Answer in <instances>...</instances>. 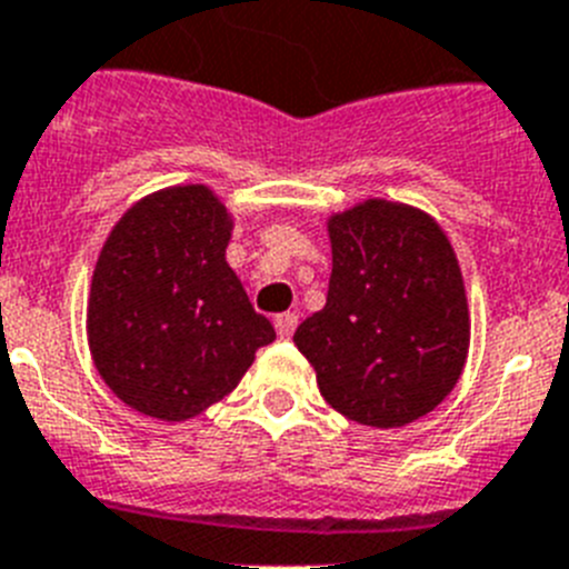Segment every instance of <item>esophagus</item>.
Returning a JSON list of instances; mask_svg holds the SVG:
<instances>
[{"instance_id":"1","label":"esophagus","mask_w":569,"mask_h":569,"mask_svg":"<svg viewBox=\"0 0 569 569\" xmlns=\"http://www.w3.org/2000/svg\"><path fill=\"white\" fill-rule=\"evenodd\" d=\"M274 329L280 338H292V332L298 329V315L295 312H283L274 318Z\"/></svg>"}]
</instances>
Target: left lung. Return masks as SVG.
Here are the masks:
<instances>
[{"mask_svg":"<svg viewBox=\"0 0 569 569\" xmlns=\"http://www.w3.org/2000/svg\"><path fill=\"white\" fill-rule=\"evenodd\" d=\"M327 307L298 350L338 413L399 428L431 413L469 356V303L455 248L428 213L370 199L329 219Z\"/></svg>","mask_w":569,"mask_h":569,"instance_id":"left-lung-1","label":"left lung"}]
</instances>
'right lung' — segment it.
I'll return each mask as SVG.
<instances>
[{
    "label": "right lung",
    "instance_id": "obj_1",
    "mask_svg": "<svg viewBox=\"0 0 569 569\" xmlns=\"http://www.w3.org/2000/svg\"><path fill=\"white\" fill-rule=\"evenodd\" d=\"M231 217L202 184L147 196L112 228L89 295V350L121 402L181 422L231 393L274 341L226 262Z\"/></svg>",
    "mask_w": 569,
    "mask_h": 569
}]
</instances>
